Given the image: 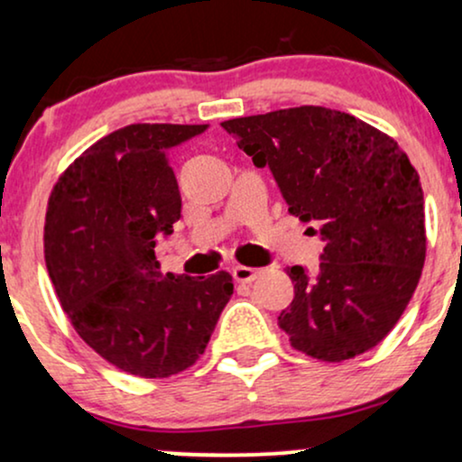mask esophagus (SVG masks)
<instances>
[{
    "label": "esophagus",
    "mask_w": 462,
    "mask_h": 462,
    "mask_svg": "<svg viewBox=\"0 0 462 462\" xmlns=\"http://www.w3.org/2000/svg\"><path fill=\"white\" fill-rule=\"evenodd\" d=\"M232 275H235L236 282H254V280L261 275V269H254V267H243V264H236L232 269Z\"/></svg>",
    "instance_id": "obj_1"
}]
</instances>
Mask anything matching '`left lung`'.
Returning a JSON list of instances; mask_svg holds the SVG:
<instances>
[{
  "label": "left lung",
  "mask_w": 462,
  "mask_h": 462,
  "mask_svg": "<svg viewBox=\"0 0 462 462\" xmlns=\"http://www.w3.org/2000/svg\"><path fill=\"white\" fill-rule=\"evenodd\" d=\"M238 150L272 169L289 213L312 221L323 247L317 275L286 269L295 298L278 326L291 346L343 363L393 330L426 261L419 173L389 134L323 106L224 121Z\"/></svg>",
  "instance_id": "1"
}]
</instances>
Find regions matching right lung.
Here are the masks:
<instances>
[{"instance_id":"add662e5","label":"right lung","mask_w":462,"mask_h":462,"mask_svg":"<svg viewBox=\"0 0 462 462\" xmlns=\"http://www.w3.org/2000/svg\"><path fill=\"white\" fill-rule=\"evenodd\" d=\"M208 125L132 124L76 158L50 195L45 263L84 343L139 378L195 365L235 293L227 272L164 275L156 236L180 219L169 150Z\"/></svg>"}]
</instances>
